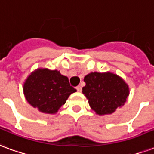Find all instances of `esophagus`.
I'll use <instances>...</instances> for the list:
<instances>
[{
	"instance_id": "1",
	"label": "esophagus",
	"mask_w": 154,
	"mask_h": 154,
	"mask_svg": "<svg viewBox=\"0 0 154 154\" xmlns=\"http://www.w3.org/2000/svg\"><path fill=\"white\" fill-rule=\"evenodd\" d=\"M76 89H77V91L81 92V91H82V86H77V87H76Z\"/></svg>"
}]
</instances>
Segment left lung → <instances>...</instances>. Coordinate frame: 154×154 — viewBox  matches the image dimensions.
Wrapping results in <instances>:
<instances>
[{
	"label": "left lung",
	"instance_id": "obj_1",
	"mask_svg": "<svg viewBox=\"0 0 154 154\" xmlns=\"http://www.w3.org/2000/svg\"><path fill=\"white\" fill-rule=\"evenodd\" d=\"M86 86L82 93L96 114H112L124 105L129 95L125 81L112 72H91L84 77Z\"/></svg>",
	"mask_w": 154,
	"mask_h": 154
}]
</instances>
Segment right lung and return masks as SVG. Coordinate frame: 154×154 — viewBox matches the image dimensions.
Wrapping results in <instances>:
<instances>
[{
    "label": "right lung",
    "instance_id": "add662e5",
    "mask_svg": "<svg viewBox=\"0 0 154 154\" xmlns=\"http://www.w3.org/2000/svg\"><path fill=\"white\" fill-rule=\"evenodd\" d=\"M77 91L70 86L68 78L60 71L37 68L23 84V94L31 105L40 112L56 113L69 95Z\"/></svg>",
    "mask_w": 154,
    "mask_h": 154
}]
</instances>
